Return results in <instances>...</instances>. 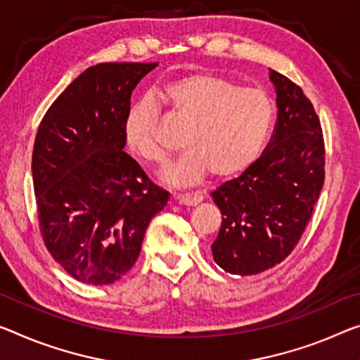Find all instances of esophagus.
<instances>
[{
    "label": "esophagus",
    "instance_id": "esophagus-1",
    "mask_svg": "<svg viewBox=\"0 0 360 360\" xmlns=\"http://www.w3.org/2000/svg\"><path fill=\"white\" fill-rule=\"evenodd\" d=\"M179 204H184V206H196L202 201V195L201 193H186V195H176L175 196Z\"/></svg>",
    "mask_w": 360,
    "mask_h": 360
}]
</instances>
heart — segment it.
<instances>
[{
  "mask_svg": "<svg viewBox=\"0 0 360 360\" xmlns=\"http://www.w3.org/2000/svg\"><path fill=\"white\" fill-rule=\"evenodd\" d=\"M156 99L184 125L180 143L186 153L167 172L175 185H191L209 174L226 179L243 172L262 153L274 129L275 103L267 91L207 72L169 82ZM124 141L135 158L154 167H162L170 156L158 136V109L151 103L129 109Z\"/></svg>",
  "mask_w": 360,
  "mask_h": 360,
  "instance_id": "b5f03b06",
  "label": "heart"
}]
</instances>
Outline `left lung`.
<instances>
[{"label": "left lung", "mask_w": 360, "mask_h": 360, "mask_svg": "<svg viewBox=\"0 0 360 360\" xmlns=\"http://www.w3.org/2000/svg\"><path fill=\"white\" fill-rule=\"evenodd\" d=\"M278 115L262 156L212 191L222 226L212 243L225 272L256 275L285 261L312 217L325 181L320 119L302 88L270 70Z\"/></svg>", "instance_id": "1"}]
</instances>
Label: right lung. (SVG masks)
Here are the masks:
<instances>
[{"instance_id":"right-lung-1","label":"right lung","mask_w":360,"mask_h":360,"mask_svg":"<svg viewBox=\"0 0 360 360\" xmlns=\"http://www.w3.org/2000/svg\"><path fill=\"white\" fill-rule=\"evenodd\" d=\"M158 63L88 68L43 115L32 154L38 226L48 252L88 285L134 267L169 193L122 151L131 91Z\"/></svg>"}]
</instances>
